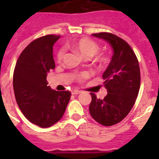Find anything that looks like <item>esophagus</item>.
Segmentation results:
<instances>
[{
	"label": "esophagus",
	"mask_w": 159,
	"mask_h": 159,
	"mask_svg": "<svg viewBox=\"0 0 159 159\" xmlns=\"http://www.w3.org/2000/svg\"><path fill=\"white\" fill-rule=\"evenodd\" d=\"M80 93H82V92H81V91H78V90H73V91H72V95H78L80 94Z\"/></svg>",
	"instance_id": "esophagus-1"
}]
</instances>
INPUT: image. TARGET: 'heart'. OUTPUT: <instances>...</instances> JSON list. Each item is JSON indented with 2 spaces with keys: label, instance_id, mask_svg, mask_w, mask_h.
<instances>
[{
  "label": "heart",
  "instance_id": "obj_1",
  "mask_svg": "<svg viewBox=\"0 0 159 159\" xmlns=\"http://www.w3.org/2000/svg\"><path fill=\"white\" fill-rule=\"evenodd\" d=\"M71 48L73 50L78 52L82 57H86V58L93 57L99 51V46H98V44L93 40L87 38L80 39L78 40L73 42L71 44ZM63 57H64V49L62 48L57 53V59L58 61H61L63 58ZM87 75H88L87 73H83V74H82L81 77H87Z\"/></svg>",
  "mask_w": 159,
  "mask_h": 159
}]
</instances>
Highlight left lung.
I'll return each mask as SVG.
<instances>
[{
    "label": "left lung",
    "mask_w": 159,
    "mask_h": 159,
    "mask_svg": "<svg viewBox=\"0 0 159 159\" xmlns=\"http://www.w3.org/2000/svg\"><path fill=\"white\" fill-rule=\"evenodd\" d=\"M92 35L106 41L113 55L102 74L107 95L102 100L91 93L89 111L97 122L111 126L120 122L134 105L140 87L139 65L134 52L124 39L105 32Z\"/></svg>",
    "instance_id": "8db88e82"
}]
</instances>
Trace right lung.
Returning a JSON list of instances; mask_svg holds the SVG:
<instances>
[{
  "label": "right lung",
  "instance_id": "1",
  "mask_svg": "<svg viewBox=\"0 0 159 159\" xmlns=\"http://www.w3.org/2000/svg\"><path fill=\"white\" fill-rule=\"evenodd\" d=\"M59 36L48 34L32 41L16 62L13 87L17 104L31 123L48 128L62 118L71 97L48 86L47 75L55 67L53 46Z\"/></svg>",
  "mask_w": 159,
  "mask_h": 159
}]
</instances>
